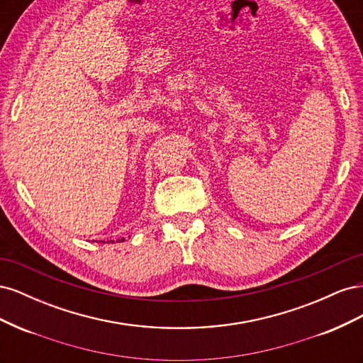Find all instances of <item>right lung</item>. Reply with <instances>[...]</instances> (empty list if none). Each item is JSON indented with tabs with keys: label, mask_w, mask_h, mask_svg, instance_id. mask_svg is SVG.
Wrapping results in <instances>:
<instances>
[{
	"label": "right lung",
	"mask_w": 363,
	"mask_h": 363,
	"mask_svg": "<svg viewBox=\"0 0 363 363\" xmlns=\"http://www.w3.org/2000/svg\"><path fill=\"white\" fill-rule=\"evenodd\" d=\"M118 240H119V242H123L124 238H123V239H118ZM101 242H103V240H101ZM108 242H113V240H107V244H108ZM103 244H106V242H103Z\"/></svg>",
	"instance_id": "add662e5"
}]
</instances>
